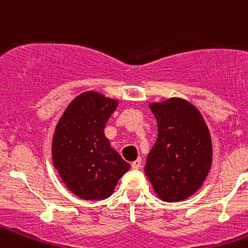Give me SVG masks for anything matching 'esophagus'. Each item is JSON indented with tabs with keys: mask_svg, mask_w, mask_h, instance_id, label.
<instances>
[{
	"mask_svg": "<svg viewBox=\"0 0 248 248\" xmlns=\"http://www.w3.org/2000/svg\"><path fill=\"white\" fill-rule=\"evenodd\" d=\"M141 168V160L137 159L134 160L133 163H131V169H134V170H138V169Z\"/></svg>",
	"mask_w": 248,
	"mask_h": 248,
	"instance_id": "obj_1",
	"label": "esophagus"
}]
</instances>
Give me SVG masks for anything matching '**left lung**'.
<instances>
[{
    "instance_id": "left-lung-1",
    "label": "left lung",
    "mask_w": 248,
    "mask_h": 248,
    "mask_svg": "<svg viewBox=\"0 0 248 248\" xmlns=\"http://www.w3.org/2000/svg\"><path fill=\"white\" fill-rule=\"evenodd\" d=\"M157 139L146 159L145 174L155 194L175 202L202 186L212 164L210 130L199 109L183 98L149 103Z\"/></svg>"
}]
</instances>
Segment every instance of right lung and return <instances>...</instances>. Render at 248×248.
Returning a JSON list of instances; mask_svg holds the SVG:
<instances>
[{
  "mask_svg": "<svg viewBox=\"0 0 248 248\" xmlns=\"http://www.w3.org/2000/svg\"><path fill=\"white\" fill-rule=\"evenodd\" d=\"M118 104L98 92L80 93L54 129L52 163L63 184L83 200L109 198L130 169L104 135L105 123Z\"/></svg>",
  "mask_w": 248,
  "mask_h": 248,
  "instance_id": "1",
  "label": "right lung"
}]
</instances>
